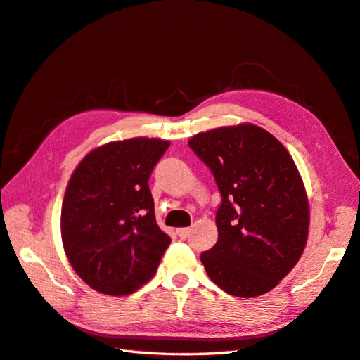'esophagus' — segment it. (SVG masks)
<instances>
[{"label":"esophagus","instance_id":"1","mask_svg":"<svg viewBox=\"0 0 360 360\" xmlns=\"http://www.w3.org/2000/svg\"><path fill=\"white\" fill-rule=\"evenodd\" d=\"M189 231L191 229H177V234L180 239H186L189 236Z\"/></svg>","mask_w":360,"mask_h":360}]
</instances>
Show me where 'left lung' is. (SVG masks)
<instances>
[{
	"label": "left lung",
	"mask_w": 360,
	"mask_h": 360,
	"mask_svg": "<svg viewBox=\"0 0 360 360\" xmlns=\"http://www.w3.org/2000/svg\"><path fill=\"white\" fill-rule=\"evenodd\" d=\"M188 144L222 195L217 242L200 255L210 280L240 298L272 290L302 258L309 231V200L295 161L250 122L200 131Z\"/></svg>",
	"instance_id": "obj_1"
}]
</instances>
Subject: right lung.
I'll use <instances>...</instances> for the list:
<instances>
[{"label":"right lung","instance_id":"add662e5","mask_svg":"<svg viewBox=\"0 0 360 360\" xmlns=\"http://www.w3.org/2000/svg\"><path fill=\"white\" fill-rule=\"evenodd\" d=\"M169 141L130 138L86 153L65 191L60 231L75 272L105 295L148 283L171 244L155 221L149 177Z\"/></svg>","mask_w":360,"mask_h":360}]
</instances>
